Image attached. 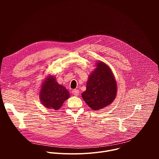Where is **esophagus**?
Wrapping results in <instances>:
<instances>
[{
	"label": "esophagus",
	"mask_w": 159,
	"mask_h": 159,
	"mask_svg": "<svg viewBox=\"0 0 159 159\" xmlns=\"http://www.w3.org/2000/svg\"><path fill=\"white\" fill-rule=\"evenodd\" d=\"M72 94H73L74 96H79V90H77V89H74V90H72Z\"/></svg>",
	"instance_id": "obj_1"
}]
</instances>
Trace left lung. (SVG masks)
<instances>
[{
	"instance_id": "left-lung-1",
	"label": "left lung",
	"mask_w": 159,
	"mask_h": 159,
	"mask_svg": "<svg viewBox=\"0 0 159 159\" xmlns=\"http://www.w3.org/2000/svg\"><path fill=\"white\" fill-rule=\"evenodd\" d=\"M117 84L111 69L105 63L99 61L90 74L86 90L82 97L93 110L98 111L110 105L116 98Z\"/></svg>"
}]
</instances>
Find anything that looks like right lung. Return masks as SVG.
I'll return each instance as SVG.
<instances>
[{
  "instance_id": "obj_1",
  "label": "right lung",
  "mask_w": 159,
  "mask_h": 159,
  "mask_svg": "<svg viewBox=\"0 0 159 159\" xmlns=\"http://www.w3.org/2000/svg\"><path fill=\"white\" fill-rule=\"evenodd\" d=\"M39 99L41 104L48 109L58 110L63 102L70 98V93L62 85L59 84L54 75L45 78L41 85Z\"/></svg>"
}]
</instances>
